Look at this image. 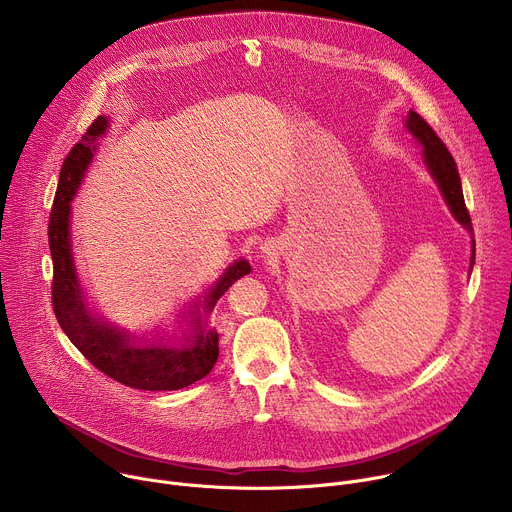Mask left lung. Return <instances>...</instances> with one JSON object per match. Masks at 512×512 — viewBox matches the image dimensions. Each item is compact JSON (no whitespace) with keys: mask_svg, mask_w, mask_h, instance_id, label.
Returning a JSON list of instances; mask_svg holds the SVG:
<instances>
[{"mask_svg":"<svg viewBox=\"0 0 512 512\" xmlns=\"http://www.w3.org/2000/svg\"><path fill=\"white\" fill-rule=\"evenodd\" d=\"M405 127L423 148V162H425L431 178L435 180L437 188H440L450 212L454 214L456 221L472 235V259H470V263L474 267V259H476L474 229H472L470 214H468V208H466V202H464V192H462V182H460L456 162H454L452 154L448 152L444 141L435 135V131L427 125V121L421 115H417L415 111H409L407 119H405Z\"/></svg>","mask_w":512,"mask_h":512,"instance_id":"8db88e82","label":"left lung"}]
</instances>
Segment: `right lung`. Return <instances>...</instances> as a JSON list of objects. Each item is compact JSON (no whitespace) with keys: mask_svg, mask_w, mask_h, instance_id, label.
<instances>
[{"mask_svg":"<svg viewBox=\"0 0 512 512\" xmlns=\"http://www.w3.org/2000/svg\"><path fill=\"white\" fill-rule=\"evenodd\" d=\"M109 119L99 115L83 139L66 156L48 221V245L52 255V306L68 340L83 356L117 383L143 391H178L204 379L218 358V332L208 326V316L225 291L251 271L245 259L235 261L212 283L202 302L188 310V330L178 342L164 338L143 340L109 324L89 308L79 281L70 243V202L75 198L85 172L105 135Z\"/></svg>","mask_w":512,"mask_h":512,"instance_id":"1","label":"right lung"}]
</instances>
